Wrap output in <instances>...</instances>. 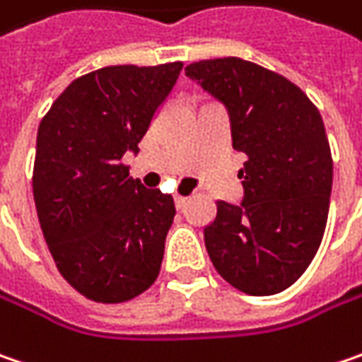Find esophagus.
I'll list each match as a JSON object with an SVG mask.
<instances>
[{
	"mask_svg": "<svg viewBox=\"0 0 362 362\" xmlns=\"http://www.w3.org/2000/svg\"><path fill=\"white\" fill-rule=\"evenodd\" d=\"M187 202H189V197H183V195H177V197H175V206H177V209L185 208Z\"/></svg>",
	"mask_w": 362,
	"mask_h": 362,
	"instance_id": "obj_1",
	"label": "esophagus"
}]
</instances>
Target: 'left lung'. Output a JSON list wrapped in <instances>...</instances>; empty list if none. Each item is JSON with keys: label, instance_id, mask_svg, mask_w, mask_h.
<instances>
[{"label": "left lung", "instance_id": "left-lung-1", "mask_svg": "<svg viewBox=\"0 0 362 362\" xmlns=\"http://www.w3.org/2000/svg\"><path fill=\"white\" fill-rule=\"evenodd\" d=\"M228 112L238 171V206L218 202L204 228L216 271L248 296H273L316 257L330 208L332 154L317 107L298 85L236 57L185 66Z\"/></svg>", "mask_w": 362, "mask_h": 362}]
</instances>
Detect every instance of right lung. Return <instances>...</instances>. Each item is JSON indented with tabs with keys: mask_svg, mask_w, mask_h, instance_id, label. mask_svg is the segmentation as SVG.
<instances>
[{
	"mask_svg": "<svg viewBox=\"0 0 362 362\" xmlns=\"http://www.w3.org/2000/svg\"><path fill=\"white\" fill-rule=\"evenodd\" d=\"M183 63L116 64L71 83L36 138L32 189L48 250L87 299L122 303L153 285L175 218L171 195L122 165L138 153Z\"/></svg>",
	"mask_w": 362,
	"mask_h": 362,
	"instance_id": "1",
	"label": "right lung"
}]
</instances>
